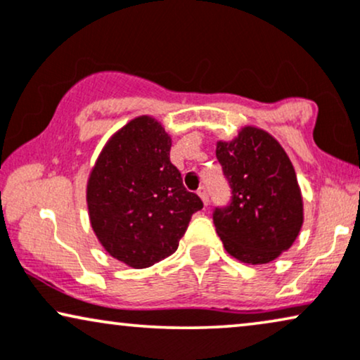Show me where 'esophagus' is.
<instances>
[{"mask_svg": "<svg viewBox=\"0 0 360 360\" xmlns=\"http://www.w3.org/2000/svg\"><path fill=\"white\" fill-rule=\"evenodd\" d=\"M198 194H199V198L202 199L204 205H207V204H209V195H207V189H205L204 186H200V188L198 189Z\"/></svg>", "mask_w": 360, "mask_h": 360, "instance_id": "obj_1", "label": "esophagus"}]
</instances>
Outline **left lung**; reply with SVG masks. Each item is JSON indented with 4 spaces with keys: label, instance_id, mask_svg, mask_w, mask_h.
<instances>
[{
    "label": "left lung",
    "instance_id": "1",
    "mask_svg": "<svg viewBox=\"0 0 360 360\" xmlns=\"http://www.w3.org/2000/svg\"><path fill=\"white\" fill-rule=\"evenodd\" d=\"M215 156L232 189L230 204L212 215L224 248L252 265L275 260L303 225V198L288 155L268 131L245 127L232 141H217Z\"/></svg>",
    "mask_w": 360,
    "mask_h": 360
}]
</instances>
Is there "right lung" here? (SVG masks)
Instances as JSON below:
<instances>
[{"label":"right lung","mask_w":360,"mask_h":360,"mask_svg":"<svg viewBox=\"0 0 360 360\" xmlns=\"http://www.w3.org/2000/svg\"><path fill=\"white\" fill-rule=\"evenodd\" d=\"M169 151L171 136L162 124L143 115L110 138L90 171L87 205L95 236L131 268L172 255L204 205L184 188Z\"/></svg>","instance_id":"obj_1"}]
</instances>
